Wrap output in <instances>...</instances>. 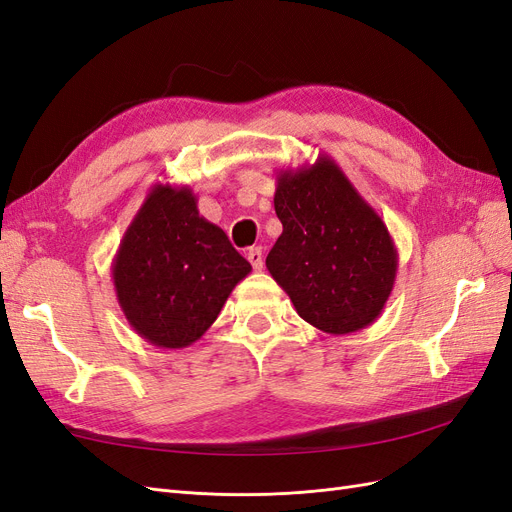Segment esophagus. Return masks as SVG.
I'll list each match as a JSON object with an SVG mask.
<instances>
[{
    "label": "esophagus",
    "mask_w": 512,
    "mask_h": 512,
    "mask_svg": "<svg viewBox=\"0 0 512 512\" xmlns=\"http://www.w3.org/2000/svg\"><path fill=\"white\" fill-rule=\"evenodd\" d=\"M247 260H250L254 271H262V267H265V260H262V247H252V250L247 252Z\"/></svg>",
    "instance_id": "1"
}]
</instances>
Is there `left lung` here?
I'll return each instance as SVG.
<instances>
[{
  "label": "left lung",
  "mask_w": 512,
  "mask_h": 512,
  "mask_svg": "<svg viewBox=\"0 0 512 512\" xmlns=\"http://www.w3.org/2000/svg\"><path fill=\"white\" fill-rule=\"evenodd\" d=\"M275 213L284 230L267 256L273 280L312 327L348 335L374 322L397 275V247L376 209L337 162L277 173Z\"/></svg>",
  "instance_id": "1"
}]
</instances>
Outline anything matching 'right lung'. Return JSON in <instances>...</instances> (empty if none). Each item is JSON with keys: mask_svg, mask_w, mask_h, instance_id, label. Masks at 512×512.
I'll return each instance as SVG.
<instances>
[{"mask_svg": "<svg viewBox=\"0 0 512 512\" xmlns=\"http://www.w3.org/2000/svg\"><path fill=\"white\" fill-rule=\"evenodd\" d=\"M190 185L156 183L123 232L113 284L130 327L158 348L205 335L252 265L198 213Z\"/></svg>", "mask_w": 512, "mask_h": 512, "instance_id": "obj_1", "label": "right lung"}]
</instances>
